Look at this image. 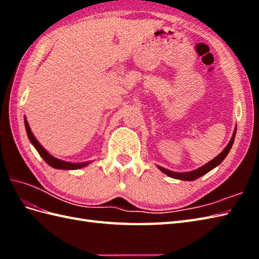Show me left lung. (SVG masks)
I'll return each instance as SVG.
<instances>
[{"mask_svg":"<svg viewBox=\"0 0 259 259\" xmlns=\"http://www.w3.org/2000/svg\"><path fill=\"white\" fill-rule=\"evenodd\" d=\"M236 130H237V128H235V131H234V134H233L232 139H230V141L228 142V145L226 146V148H225V149L221 153H219L217 157H214V159H212L211 161H209L206 164H203L202 167L198 168L196 170H192V171H188V172H175V171H170V170H168L166 168H162L160 166H158L159 170H161L163 174H166L167 176H169V177L175 178V179H180V180L192 181V180H195L197 178L201 177V176L209 172L214 167H217L218 164H221L223 162L224 159L226 158V156L228 155V152L230 151V149H232V146L234 144L235 136H236Z\"/></svg>","mask_w":259,"mask_h":259,"instance_id":"left-lung-1","label":"left lung"}]
</instances>
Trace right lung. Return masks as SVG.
<instances>
[{"instance_id": "right-lung-1", "label": "right lung", "mask_w": 259, "mask_h": 259, "mask_svg": "<svg viewBox=\"0 0 259 259\" xmlns=\"http://www.w3.org/2000/svg\"><path fill=\"white\" fill-rule=\"evenodd\" d=\"M24 124H25V129H26V134L27 137H29V139L31 141V144L34 146V148L36 149V151L38 152V155H40L43 160H45L49 166H51L56 169H64V170H73V169H80V168H83L85 166H88L90 162H68V161H64V160H60L58 158H54L53 156H51L50 153H49L45 148H43L40 144H38V141L35 139V137L33 136L32 131L30 129V125L27 123L26 118L24 117Z\"/></svg>"}]
</instances>
